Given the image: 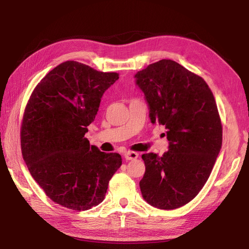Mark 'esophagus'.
I'll return each mask as SVG.
<instances>
[{
	"mask_svg": "<svg viewBox=\"0 0 249 249\" xmlns=\"http://www.w3.org/2000/svg\"><path fill=\"white\" fill-rule=\"evenodd\" d=\"M139 154L137 152H126L124 154V157L126 160H136V158H138Z\"/></svg>",
	"mask_w": 249,
	"mask_h": 249,
	"instance_id": "1",
	"label": "esophagus"
}]
</instances>
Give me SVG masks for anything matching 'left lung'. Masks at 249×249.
<instances>
[{"label": "left lung", "instance_id": "1", "mask_svg": "<svg viewBox=\"0 0 249 249\" xmlns=\"http://www.w3.org/2000/svg\"><path fill=\"white\" fill-rule=\"evenodd\" d=\"M135 80L144 94L151 123L165 125L169 141L162 156L142 155V197L160 210L181 208L202 189L221 149L215 98L202 78L171 60L150 64Z\"/></svg>", "mask_w": 249, "mask_h": 249}]
</instances>
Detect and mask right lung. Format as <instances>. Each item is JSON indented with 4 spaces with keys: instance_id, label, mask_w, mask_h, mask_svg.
Listing matches in <instances>:
<instances>
[{
    "instance_id": "add662e5",
    "label": "right lung",
    "mask_w": 249,
    "mask_h": 249,
    "mask_svg": "<svg viewBox=\"0 0 249 249\" xmlns=\"http://www.w3.org/2000/svg\"><path fill=\"white\" fill-rule=\"evenodd\" d=\"M119 79L66 61L41 79L26 105L21 150L31 176L64 208L87 211L103 202L122 165L118 153L100 152L84 137L104 93Z\"/></svg>"
}]
</instances>
